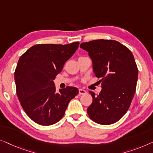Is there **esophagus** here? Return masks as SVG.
Here are the masks:
<instances>
[{
    "label": "esophagus",
    "mask_w": 153,
    "mask_h": 153,
    "mask_svg": "<svg viewBox=\"0 0 153 153\" xmlns=\"http://www.w3.org/2000/svg\"><path fill=\"white\" fill-rule=\"evenodd\" d=\"M79 94H80V95H85V94H87V91H86L85 90L82 89H79Z\"/></svg>",
    "instance_id": "34e87169"
}]
</instances>
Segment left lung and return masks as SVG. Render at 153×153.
I'll return each mask as SVG.
<instances>
[{
    "label": "left lung",
    "instance_id": "8db88e82",
    "mask_svg": "<svg viewBox=\"0 0 153 153\" xmlns=\"http://www.w3.org/2000/svg\"><path fill=\"white\" fill-rule=\"evenodd\" d=\"M92 59L95 76L101 78L100 93L89 91L93 102L87 108L90 119L110 125L123 117L134 97L138 68L129 49L117 41L98 39L82 43Z\"/></svg>",
    "mask_w": 153,
    "mask_h": 153
}]
</instances>
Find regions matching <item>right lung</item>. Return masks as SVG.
<instances>
[{"label": "right lung", "instance_id": "obj_1", "mask_svg": "<svg viewBox=\"0 0 153 153\" xmlns=\"http://www.w3.org/2000/svg\"><path fill=\"white\" fill-rule=\"evenodd\" d=\"M79 44H36L19 58L14 72L16 94L23 110L36 123L45 126L56 123L78 94L74 87L56 92L53 80Z\"/></svg>", "mask_w": 153, "mask_h": 153}]
</instances>
